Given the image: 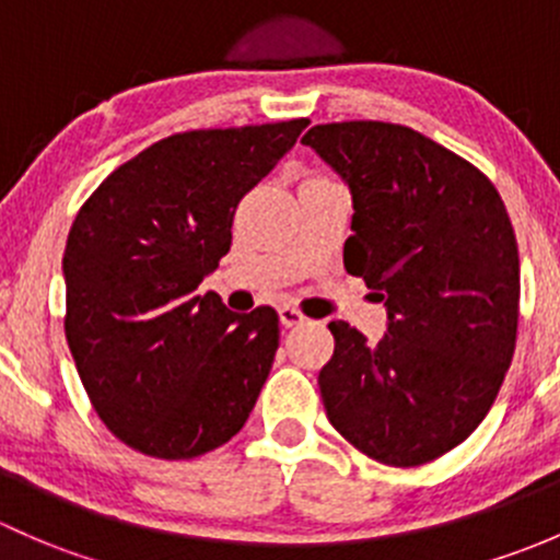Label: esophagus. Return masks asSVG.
<instances>
[{
    "label": "esophagus",
    "mask_w": 560,
    "mask_h": 560,
    "mask_svg": "<svg viewBox=\"0 0 560 560\" xmlns=\"http://www.w3.org/2000/svg\"><path fill=\"white\" fill-rule=\"evenodd\" d=\"M278 315H280V323H282V326H285V328L299 326V323L307 320L302 313H299L296 307H291V304H282V307L278 310Z\"/></svg>",
    "instance_id": "1"
}]
</instances>
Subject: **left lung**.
I'll use <instances>...</instances> for the list:
<instances>
[{"instance_id": "left-lung-1", "label": "left lung", "mask_w": 560, "mask_h": 560, "mask_svg": "<svg viewBox=\"0 0 560 560\" xmlns=\"http://www.w3.org/2000/svg\"><path fill=\"white\" fill-rule=\"evenodd\" d=\"M302 142L348 183L345 269L388 310L377 345L328 323L323 407L369 458L429 464L482 423L515 353L521 258L506 207L477 166L407 126L320 124Z\"/></svg>"}]
</instances>
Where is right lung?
<instances>
[{"label": "right lung", "mask_w": 560, "mask_h": 560, "mask_svg": "<svg viewBox=\"0 0 560 560\" xmlns=\"http://www.w3.org/2000/svg\"><path fill=\"white\" fill-rule=\"evenodd\" d=\"M307 124L172 135L80 207L65 250V331L91 405L124 445L196 458L232 440L256 407L278 313L237 315L199 282L232 247L242 196Z\"/></svg>", "instance_id": "1"}]
</instances>
